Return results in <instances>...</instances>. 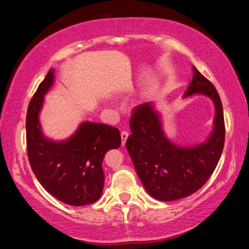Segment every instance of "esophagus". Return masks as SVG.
Here are the masks:
<instances>
[{
	"label": "esophagus",
	"mask_w": 249,
	"mask_h": 249,
	"mask_svg": "<svg viewBox=\"0 0 249 249\" xmlns=\"http://www.w3.org/2000/svg\"><path fill=\"white\" fill-rule=\"evenodd\" d=\"M121 138H122V145H125L126 140L128 138V133L126 132V130H123V132L121 133Z\"/></svg>",
	"instance_id": "obj_1"
}]
</instances>
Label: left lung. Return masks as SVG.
<instances>
[{
	"label": "left lung",
	"mask_w": 249,
	"mask_h": 249,
	"mask_svg": "<svg viewBox=\"0 0 249 249\" xmlns=\"http://www.w3.org/2000/svg\"><path fill=\"white\" fill-rule=\"evenodd\" d=\"M192 72L183 99L208 96L215 108L212 132L205 141L181 146L169 140L154 102L137 107L129 122L132 134L126 141V149L146 191L159 201L179 200L199 190L213 174L224 147L225 127L220 95L195 66Z\"/></svg>",
	"instance_id": "obj_1"
}]
</instances>
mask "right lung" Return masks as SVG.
<instances>
[{
    "label": "right lung",
    "instance_id": "right-lung-1",
    "mask_svg": "<svg viewBox=\"0 0 249 249\" xmlns=\"http://www.w3.org/2000/svg\"><path fill=\"white\" fill-rule=\"evenodd\" d=\"M53 82L54 70L50 69L28 105L26 142L29 163L46 191L58 200L73 206L91 204L102 195V161L107 150L121 146L120 130L86 121L66 140L53 141L45 136L39 114L45 95Z\"/></svg>",
    "mask_w": 249,
    "mask_h": 249
}]
</instances>
